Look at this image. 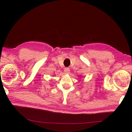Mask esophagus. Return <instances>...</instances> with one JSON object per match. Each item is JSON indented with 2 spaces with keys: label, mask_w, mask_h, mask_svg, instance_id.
<instances>
[{
  "label": "esophagus",
  "mask_w": 132,
  "mask_h": 132,
  "mask_svg": "<svg viewBox=\"0 0 132 132\" xmlns=\"http://www.w3.org/2000/svg\"><path fill=\"white\" fill-rule=\"evenodd\" d=\"M64 72L66 74H69L70 72V69L69 68H66L64 69Z\"/></svg>",
  "instance_id": "34e87169"
}]
</instances>
